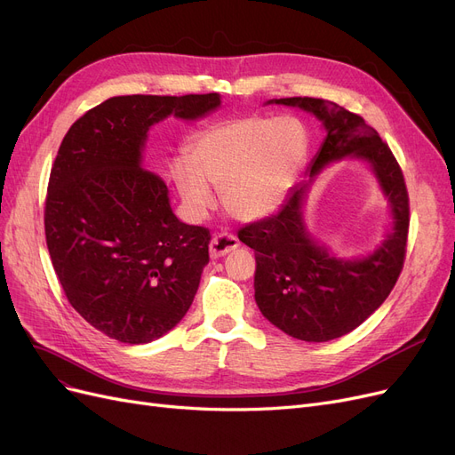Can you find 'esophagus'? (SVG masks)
<instances>
[{"mask_svg":"<svg viewBox=\"0 0 455 455\" xmlns=\"http://www.w3.org/2000/svg\"><path fill=\"white\" fill-rule=\"evenodd\" d=\"M238 247H240V242L234 234L217 232L210 242V256H212V259H220V256H225V254H228L230 251L238 249Z\"/></svg>","mask_w":455,"mask_h":455,"instance_id":"1","label":"esophagus"}]
</instances>
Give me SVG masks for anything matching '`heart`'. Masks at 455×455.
<instances>
[{
    "mask_svg": "<svg viewBox=\"0 0 455 455\" xmlns=\"http://www.w3.org/2000/svg\"><path fill=\"white\" fill-rule=\"evenodd\" d=\"M308 135L299 118L245 116L204 130L189 148V162H176L174 182L195 212L213 206L210 186L223 191L227 210L252 221L273 213L305 165Z\"/></svg>",
    "mask_w": 455,
    "mask_h": 455,
    "instance_id": "obj_1",
    "label": "heart"
}]
</instances>
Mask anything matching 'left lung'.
<instances>
[{"instance_id":"1","label":"left lung","mask_w":455,"mask_h":455,"mask_svg":"<svg viewBox=\"0 0 455 455\" xmlns=\"http://www.w3.org/2000/svg\"><path fill=\"white\" fill-rule=\"evenodd\" d=\"M275 102L314 113L327 130L310 176L346 156L363 157L378 174L394 213L390 235L363 260L334 259L310 240L301 217L308 184L291 189L275 215L240 228V242L254 249V299L260 312L293 339L327 342L357 329L396 284L407 252L409 193L398 160L361 115L308 96Z\"/></svg>"}]
</instances>
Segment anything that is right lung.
<instances>
[{
  "label": "right lung",
  "instance_id": "obj_1",
  "mask_svg": "<svg viewBox=\"0 0 455 455\" xmlns=\"http://www.w3.org/2000/svg\"><path fill=\"white\" fill-rule=\"evenodd\" d=\"M217 92L113 96L70 126L52 165L44 232L68 303L106 337L147 344L179 323L210 260V230L171 210L167 184L141 165L162 118H199Z\"/></svg>",
  "mask_w": 455,
  "mask_h": 455
}]
</instances>
